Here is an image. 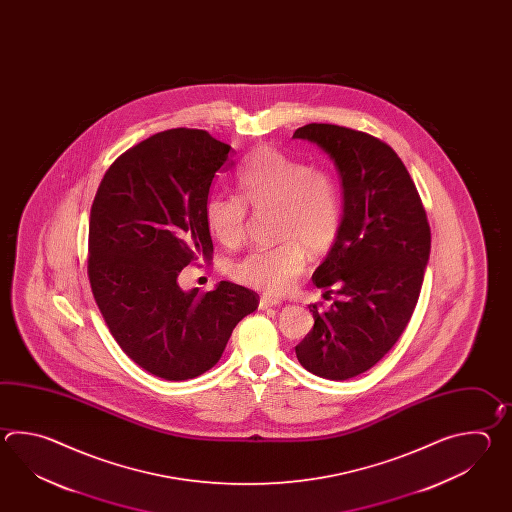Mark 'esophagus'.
Listing matches in <instances>:
<instances>
[{
    "mask_svg": "<svg viewBox=\"0 0 512 512\" xmlns=\"http://www.w3.org/2000/svg\"><path fill=\"white\" fill-rule=\"evenodd\" d=\"M278 305H282L280 298H272L267 294H263L260 298V309H269V307H278Z\"/></svg>",
    "mask_w": 512,
    "mask_h": 512,
    "instance_id": "obj_1",
    "label": "esophagus"
}]
</instances>
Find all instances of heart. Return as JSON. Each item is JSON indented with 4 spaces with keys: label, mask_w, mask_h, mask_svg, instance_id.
<instances>
[{
    "label": "heart",
    "mask_w": 512,
    "mask_h": 512,
    "mask_svg": "<svg viewBox=\"0 0 512 512\" xmlns=\"http://www.w3.org/2000/svg\"><path fill=\"white\" fill-rule=\"evenodd\" d=\"M238 196H212L205 207L210 234L234 249L245 240L249 208L274 210L272 249H258L230 265V276L263 293L282 294L307 267L309 251H329L342 227V196L333 172L289 157L269 146L258 148L236 174Z\"/></svg>",
    "instance_id": "b5f03b06"
}]
</instances>
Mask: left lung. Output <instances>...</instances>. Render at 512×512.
<instances>
[{"label":"left lung","mask_w":512,"mask_h":512,"mask_svg":"<svg viewBox=\"0 0 512 512\" xmlns=\"http://www.w3.org/2000/svg\"><path fill=\"white\" fill-rule=\"evenodd\" d=\"M293 139L316 144L342 181V227L313 272V282L338 294L331 309L313 311L315 326L296 346L305 370L348 381L393 348L414 315L430 225L412 177L386 142L335 124H307Z\"/></svg>","instance_id":"left-lung-1"}]
</instances>
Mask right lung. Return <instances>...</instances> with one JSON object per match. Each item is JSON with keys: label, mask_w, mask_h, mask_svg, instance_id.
Instances as JSON below:
<instances>
[{"label": "right lung", "mask_w": 512, "mask_h": 512, "mask_svg": "<svg viewBox=\"0 0 512 512\" xmlns=\"http://www.w3.org/2000/svg\"><path fill=\"white\" fill-rule=\"evenodd\" d=\"M234 150L203 130L161 131L109 166L89 218L87 274L122 351L164 381L210 370L260 296L238 283L183 291L179 272L212 260L205 207Z\"/></svg>", "instance_id": "obj_1"}]
</instances>
